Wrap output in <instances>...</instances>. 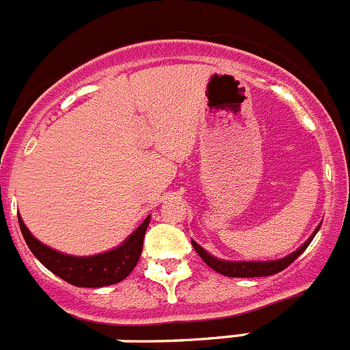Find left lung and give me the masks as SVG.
Here are the masks:
<instances>
[{"label":"left lung","mask_w":350,"mask_h":350,"mask_svg":"<svg viewBox=\"0 0 350 350\" xmlns=\"http://www.w3.org/2000/svg\"><path fill=\"white\" fill-rule=\"evenodd\" d=\"M319 226H321V224H319ZM319 226L316 228L314 233H312L308 240L304 241L295 252L288 254V256L276 260H224L211 256V254H208L204 247H200L195 240H191V245H193V249L197 250L198 256L204 259V262L207 264L208 267H212L214 271H217V273L224 274V276H230V278H257V276H271V274H276L280 273V271L285 269V267H288L304 250L308 249L309 243L312 241V238H314L316 233L319 231Z\"/></svg>","instance_id":"obj_1"}]
</instances>
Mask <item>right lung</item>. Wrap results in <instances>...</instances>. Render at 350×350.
Wrapping results in <instances>:
<instances>
[{"label":"right lung","instance_id":"obj_1","mask_svg":"<svg viewBox=\"0 0 350 350\" xmlns=\"http://www.w3.org/2000/svg\"><path fill=\"white\" fill-rule=\"evenodd\" d=\"M18 224L24 234V240L36 259L42 266L57 274L58 278L65 280L70 285L86 286V288H98V286H109L122 282L131 274L138 264L143 249V238L146 228L150 224V215L136 228L119 247L109 252L94 254V256H68L58 252L48 245L41 243L18 215Z\"/></svg>","mask_w":350,"mask_h":350}]
</instances>
